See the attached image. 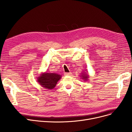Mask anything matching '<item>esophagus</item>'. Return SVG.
<instances>
[{
    "label": "esophagus",
    "instance_id": "esophagus-1",
    "mask_svg": "<svg viewBox=\"0 0 132 132\" xmlns=\"http://www.w3.org/2000/svg\"><path fill=\"white\" fill-rule=\"evenodd\" d=\"M72 74V73L70 72V73H65V75H67V76H70Z\"/></svg>",
    "mask_w": 132,
    "mask_h": 132
}]
</instances>
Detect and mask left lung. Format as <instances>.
Returning a JSON list of instances; mask_svg holds the SVG:
<instances>
[{
    "mask_svg": "<svg viewBox=\"0 0 132 132\" xmlns=\"http://www.w3.org/2000/svg\"><path fill=\"white\" fill-rule=\"evenodd\" d=\"M80 77H81V78L83 79V80H84L85 82H86L87 80H89L88 79L89 78V75L87 72H84L81 73Z\"/></svg>",
    "mask_w": 132,
    "mask_h": 132,
    "instance_id": "obj_1",
    "label": "left lung"
}]
</instances>
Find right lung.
I'll return each mask as SVG.
<instances>
[{"label": "right lung", "mask_w": 132, "mask_h": 132, "mask_svg": "<svg viewBox=\"0 0 132 132\" xmlns=\"http://www.w3.org/2000/svg\"><path fill=\"white\" fill-rule=\"evenodd\" d=\"M37 77V81L42 87L46 89H53L58 81L61 78V75L55 73H42Z\"/></svg>", "instance_id": "add662e5"}]
</instances>
